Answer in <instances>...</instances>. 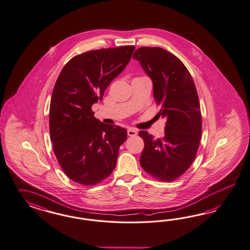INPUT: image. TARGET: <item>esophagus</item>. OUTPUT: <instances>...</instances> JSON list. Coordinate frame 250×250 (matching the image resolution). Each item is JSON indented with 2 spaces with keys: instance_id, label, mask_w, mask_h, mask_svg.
I'll list each match as a JSON object with an SVG mask.
<instances>
[{
  "instance_id": "34e87169",
  "label": "esophagus",
  "mask_w": 250,
  "mask_h": 250,
  "mask_svg": "<svg viewBox=\"0 0 250 250\" xmlns=\"http://www.w3.org/2000/svg\"><path fill=\"white\" fill-rule=\"evenodd\" d=\"M127 135L129 136H136L137 135V130L134 128H129L127 130Z\"/></svg>"
}]
</instances>
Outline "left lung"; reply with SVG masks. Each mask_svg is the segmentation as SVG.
<instances>
[{"label": "left lung", "mask_w": 250, "mask_h": 250, "mask_svg": "<svg viewBox=\"0 0 250 250\" xmlns=\"http://www.w3.org/2000/svg\"><path fill=\"white\" fill-rule=\"evenodd\" d=\"M133 59L153 83V95L167 119L165 136L154 138L146 131L140 165L161 182H172L188 170L196 156L202 135V115L193 80L184 64L161 47L142 46Z\"/></svg>", "instance_id": "1"}]
</instances>
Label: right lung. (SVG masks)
<instances>
[{
	"label": "right lung",
	"mask_w": 250,
	"mask_h": 250,
	"mask_svg": "<svg viewBox=\"0 0 250 250\" xmlns=\"http://www.w3.org/2000/svg\"><path fill=\"white\" fill-rule=\"evenodd\" d=\"M134 45L91 50L72 58L54 86L49 109L53 150L65 174L85 186L114 171L126 129L106 125L91 110L131 60Z\"/></svg>",
	"instance_id": "1"
}]
</instances>
